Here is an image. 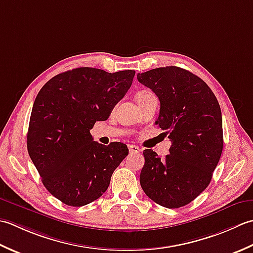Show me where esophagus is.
I'll use <instances>...</instances> for the list:
<instances>
[{"label":"esophagus","mask_w":253,"mask_h":253,"mask_svg":"<svg viewBox=\"0 0 253 253\" xmlns=\"http://www.w3.org/2000/svg\"><path fill=\"white\" fill-rule=\"evenodd\" d=\"M128 151H130L131 154H137V153H141L142 149L136 145H128Z\"/></svg>","instance_id":"1"}]
</instances>
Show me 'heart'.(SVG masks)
Listing matches in <instances>:
<instances>
[{"instance_id": "1", "label": "heart", "mask_w": 253, "mask_h": 253, "mask_svg": "<svg viewBox=\"0 0 253 253\" xmlns=\"http://www.w3.org/2000/svg\"><path fill=\"white\" fill-rule=\"evenodd\" d=\"M149 94H151V92H148V91H146V90H141V91H138L137 94H136L135 99H136V101H138L140 99H142V98H144V97L149 95Z\"/></svg>"}]
</instances>
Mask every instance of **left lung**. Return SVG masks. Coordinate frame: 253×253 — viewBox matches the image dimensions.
Instances as JSON below:
<instances>
[{"mask_svg":"<svg viewBox=\"0 0 253 253\" xmlns=\"http://www.w3.org/2000/svg\"><path fill=\"white\" fill-rule=\"evenodd\" d=\"M161 101L156 125L171 141L161 159L143 152L140 183L147 197L167 209L189 204L208 188L223 151L221 111L214 92L199 76L178 66L137 74Z\"/></svg>","mask_w":253,"mask_h":253,"instance_id":"obj_1","label":"left lung"}]
</instances>
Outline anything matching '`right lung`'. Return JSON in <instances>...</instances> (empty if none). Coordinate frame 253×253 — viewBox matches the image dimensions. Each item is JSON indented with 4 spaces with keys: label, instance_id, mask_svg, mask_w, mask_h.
Returning <instances> with one entry per match:
<instances>
[{
    "label": "right lung",
    "instance_id": "obj_1",
    "mask_svg": "<svg viewBox=\"0 0 253 253\" xmlns=\"http://www.w3.org/2000/svg\"><path fill=\"white\" fill-rule=\"evenodd\" d=\"M134 75L132 70L77 68L52 77L36 97L28 154L45 189L64 204L83 206L100 198L127 156L126 144L105 146L92 141L90 130L109 118Z\"/></svg>",
    "mask_w": 253,
    "mask_h": 253
}]
</instances>
